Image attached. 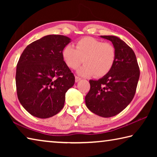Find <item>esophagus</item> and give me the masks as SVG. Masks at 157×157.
Segmentation results:
<instances>
[{"instance_id": "esophagus-1", "label": "esophagus", "mask_w": 157, "mask_h": 157, "mask_svg": "<svg viewBox=\"0 0 157 157\" xmlns=\"http://www.w3.org/2000/svg\"><path fill=\"white\" fill-rule=\"evenodd\" d=\"M80 79H81V78H79V77H78V76H75V82H79V80H80Z\"/></svg>"}]
</instances>
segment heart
Segmentation results:
<instances>
[{"instance_id":"heart-1","label":"heart","mask_w":157,"mask_h":157,"mask_svg":"<svg viewBox=\"0 0 157 157\" xmlns=\"http://www.w3.org/2000/svg\"><path fill=\"white\" fill-rule=\"evenodd\" d=\"M66 64L75 69L83 62L85 64L78 70L82 75L101 78L111 70L116 59V50L113 44L103 42L91 36H85L75 43V48L67 45L62 50Z\"/></svg>"}]
</instances>
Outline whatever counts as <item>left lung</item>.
<instances>
[{"instance_id":"obj_1","label":"left lung","mask_w":157,"mask_h":157,"mask_svg":"<svg viewBox=\"0 0 157 157\" xmlns=\"http://www.w3.org/2000/svg\"><path fill=\"white\" fill-rule=\"evenodd\" d=\"M112 42L116 59L111 70L98 80H89L90 90L85 97L89 109L109 118L121 113L136 93L140 69L133 50L118 37L101 36Z\"/></svg>"}]
</instances>
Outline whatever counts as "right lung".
<instances>
[{"instance_id":"1","label":"right lung","mask_w":157,"mask_h":157,"mask_svg":"<svg viewBox=\"0 0 157 157\" xmlns=\"http://www.w3.org/2000/svg\"><path fill=\"white\" fill-rule=\"evenodd\" d=\"M71 39L50 34L25 48L17 63L16 86L18 100L37 118L56 115L64 105L65 95L75 83L62 50Z\"/></svg>"}]
</instances>
